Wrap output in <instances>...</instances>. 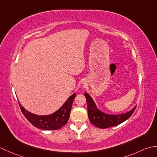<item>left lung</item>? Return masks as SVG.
Masks as SVG:
<instances>
[{
  "label": "left lung",
  "instance_id": "left-lung-1",
  "mask_svg": "<svg viewBox=\"0 0 157 157\" xmlns=\"http://www.w3.org/2000/svg\"><path fill=\"white\" fill-rule=\"evenodd\" d=\"M84 95L87 101L88 115L90 121L92 124L101 129L111 128L119 125L120 123L126 121L132 115L136 108V105L130 111L119 115L108 114L102 112L97 107L94 100L87 92H85Z\"/></svg>",
  "mask_w": 157,
  "mask_h": 157
}]
</instances>
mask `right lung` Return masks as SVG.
<instances>
[{
    "label": "right lung",
    "mask_w": 157,
    "mask_h": 157,
    "mask_svg": "<svg viewBox=\"0 0 157 157\" xmlns=\"http://www.w3.org/2000/svg\"><path fill=\"white\" fill-rule=\"evenodd\" d=\"M75 93H73L61 106V108L52 114L46 115L34 114L27 111L22 106L21 103H19L23 114L36 128L44 130H56L61 128L67 123L73 99L75 98Z\"/></svg>",
    "instance_id": "add662e5"
}]
</instances>
